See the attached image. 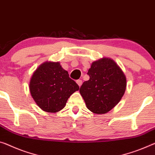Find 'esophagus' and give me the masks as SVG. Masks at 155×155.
<instances>
[{
	"mask_svg": "<svg viewBox=\"0 0 155 155\" xmlns=\"http://www.w3.org/2000/svg\"><path fill=\"white\" fill-rule=\"evenodd\" d=\"M76 82H77V84L79 85V87H81V85L82 84V81L81 80H78L76 81Z\"/></svg>",
	"mask_w": 155,
	"mask_h": 155,
	"instance_id": "obj_1",
	"label": "esophagus"
}]
</instances>
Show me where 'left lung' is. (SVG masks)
I'll return each instance as SVG.
<instances>
[{"mask_svg": "<svg viewBox=\"0 0 155 155\" xmlns=\"http://www.w3.org/2000/svg\"><path fill=\"white\" fill-rule=\"evenodd\" d=\"M89 80L81 86L80 93L87 107L95 114H105L117 104L125 94L126 78L112 59L94 61L88 71Z\"/></svg>", "mask_w": 155, "mask_h": 155, "instance_id": "8db88e82", "label": "left lung"}]
</instances>
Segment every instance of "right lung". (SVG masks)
Here are the masks:
<instances>
[{
	"label": "right lung",
	"instance_id": "right-lung-1",
	"mask_svg": "<svg viewBox=\"0 0 155 155\" xmlns=\"http://www.w3.org/2000/svg\"><path fill=\"white\" fill-rule=\"evenodd\" d=\"M79 89L59 62L41 64L30 82L31 96L37 105L42 110L51 113L62 109L71 95Z\"/></svg>",
	"mask_w": 155,
	"mask_h": 155
}]
</instances>
